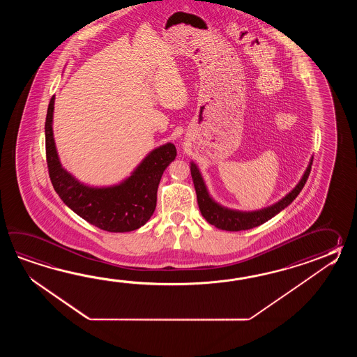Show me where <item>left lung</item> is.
<instances>
[{
    "label": "left lung",
    "mask_w": 357,
    "mask_h": 357,
    "mask_svg": "<svg viewBox=\"0 0 357 357\" xmlns=\"http://www.w3.org/2000/svg\"><path fill=\"white\" fill-rule=\"evenodd\" d=\"M311 165L312 160H310L309 166L306 168L303 178L297 183L296 188L289 192L284 197L275 204L271 205L264 209L255 211V212H241V211H234L228 209L222 205L215 203L213 200L206 186H205L204 180L200 175L195 163H191L190 171H191V177L194 181L195 191H197V205L202 212V215L204 217L206 222H209L214 227L220 229H226V231H245L250 228L258 227L260 225L266 223V220L273 218L275 214L283 211L286 206H289L300 191L303 190L305 183L307 181V177L310 175Z\"/></svg>",
    "instance_id": "8db88e82"
}]
</instances>
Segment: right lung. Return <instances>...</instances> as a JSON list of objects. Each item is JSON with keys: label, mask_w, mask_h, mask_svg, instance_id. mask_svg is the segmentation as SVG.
<instances>
[{"label": "right lung", "mask_w": 357, "mask_h": 357, "mask_svg": "<svg viewBox=\"0 0 357 357\" xmlns=\"http://www.w3.org/2000/svg\"><path fill=\"white\" fill-rule=\"evenodd\" d=\"M54 96L47 109L46 158L50 178L61 200L93 226L108 232H130L144 226L157 205L160 177L175 160V145L154 149L125 181L109 188H91L77 181L61 166L54 145Z\"/></svg>", "instance_id": "obj_1"}]
</instances>
